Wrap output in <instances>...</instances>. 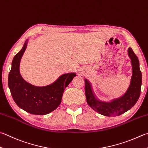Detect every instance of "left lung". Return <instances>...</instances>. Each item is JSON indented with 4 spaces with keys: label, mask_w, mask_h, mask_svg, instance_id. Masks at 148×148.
Segmentation results:
<instances>
[{
    "label": "left lung",
    "mask_w": 148,
    "mask_h": 148,
    "mask_svg": "<svg viewBox=\"0 0 148 148\" xmlns=\"http://www.w3.org/2000/svg\"><path fill=\"white\" fill-rule=\"evenodd\" d=\"M127 53L132 66V76L127 90L120 98L109 102L99 101L95 96L90 82L85 79V93L87 103L92 109L101 115L108 116L121 115L130 110L140 97L142 73L139 68L138 58L131 48H128Z\"/></svg>",
    "instance_id": "left-lung-1"
}]
</instances>
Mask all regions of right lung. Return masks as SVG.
<instances>
[{
	"mask_svg": "<svg viewBox=\"0 0 148 148\" xmlns=\"http://www.w3.org/2000/svg\"><path fill=\"white\" fill-rule=\"evenodd\" d=\"M27 43V40L13 58L8 86L14 101L19 108L33 115H46L60 105L64 91L76 74H64L52 84L45 87L31 85L22 79L19 71V64Z\"/></svg>",
	"mask_w": 148,
	"mask_h": 148,
	"instance_id": "right-lung-1",
	"label": "right lung"
}]
</instances>
